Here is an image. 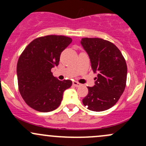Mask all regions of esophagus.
<instances>
[{"label": "esophagus", "instance_id": "34e87169", "mask_svg": "<svg viewBox=\"0 0 146 146\" xmlns=\"http://www.w3.org/2000/svg\"><path fill=\"white\" fill-rule=\"evenodd\" d=\"M73 85H74L75 87H79V86H80V85H81V84L79 83V82H77V81H73Z\"/></svg>", "mask_w": 146, "mask_h": 146}]
</instances>
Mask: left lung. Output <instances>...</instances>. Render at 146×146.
Masks as SVG:
<instances>
[{
	"mask_svg": "<svg viewBox=\"0 0 146 146\" xmlns=\"http://www.w3.org/2000/svg\"><path fill=\"white\" fill-rule=\"evenodd\" d=\"M88 53L94 73L95 85L88 87L82 103L88 110L102 111L118 102L126 88L127 66L120 50L111 42L100 38H82L80 42Z\"/></svg>",
	"mask_w": 146,
	"mask_h": 146,
	"instance_id": "obj_1",
	"label": "left lung"
}]
</instances>
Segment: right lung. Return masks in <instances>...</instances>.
<instances>
[{
	"instance_id": "obj_1",
	"label": "right lung",
	"mask_w": 146,
	"mask_h": 146,
	"mask_svg": "<svg viewBox=\"0 0 146 146\" xmlns=\"http://www.w3.org/2000/svg\"><path fill=\"white\" fill-rule=\"evenodd\" d=\"M71 42L68 36L47 35L34 39L21 54L17 64L18 89L31 108L48 112L60 105L72 81H61L51 70L58 66L61 52Z\"/></svg>"
}]
</instances>
